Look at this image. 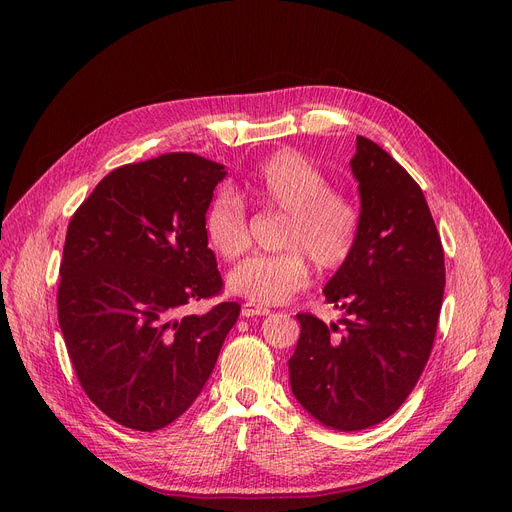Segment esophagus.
<instances>
[{
	"instance_id": "34e87169",
	"label": "esophagus",
	"mask_w": 512,
	"mask_h": 512,
	"mask_svg": "<svg viewBox=\"0 0 512 512\" xmlns=\"http://www.w3.org/2000/svg\"><path fill=\"white\" fill-rule=\"evenodd\" d=\"M243 317H265L269 315V309H265V306H259V304H253V302H245L243 309H241Z\"/></svg>"
}]
</instances>
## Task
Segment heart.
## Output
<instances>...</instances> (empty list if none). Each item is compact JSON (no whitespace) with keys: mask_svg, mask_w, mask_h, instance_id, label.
Returning <instances> with one entry per match:
<instances>
[{"mask_svg":"<svg viewBox=\"0 0 512 512\" xmlns=\"http://www.w3.org/2000/svg\"><path fill=\"white\" fill-rule=\"evenodd\" d=\"M329 179L294 152H278L247 175L243 193L261 206L286 212L278 255H255L228 274V288L259 306H274L309 284V261L331 271L342 267L360 236V210L344 193L329 189ZM203 230L210 247L226 261L249 247L243 201L220 193L206 212Z\"/></svg>","mask_w":512,"mask_h":512,"instance_id":"1","label":"heart"}]
</instances>
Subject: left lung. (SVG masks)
Returning <instances> with one entry per match:
<instances>
[{
	"label": "left lung",
	"instance_id": "1",
	"mask_svg": "<svg viewBox=\"0 0 512 512\" xmlns=\"http://www.w3.org/2000/svg\"><path fill=\"white\" fill-rule=\"evenodd\" d=\"M360 236L323 288L346 317L300 313L290 368L298 403L339 432L387 420L430 358L445 294V251L420 185L381 146L356 138Z\"/></svg>",
	"mask_w": 512,
	"mask_h": 512
}]
</instances>
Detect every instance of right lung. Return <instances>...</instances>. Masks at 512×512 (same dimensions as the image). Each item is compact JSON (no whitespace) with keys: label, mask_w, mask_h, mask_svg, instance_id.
Wrapping results in <instances>:
<instances>
[{"label":"right lung","mask_w":512,"mask_h":512,"mask_svg":"<svg viewBox=\"0 0 512 512\" xmlns=\"http://www.w3.org/2000/svg\"><path fill=\"white\" fill-rule=\"evenodd\" d=\"M224 164L189 152L125 164L102 179L65 234L57 313L90 401L117 424L154 432L183 416L208 383L241 313L222 290L203 220Z\"/></svg>","instance_id":"right-lung-1"}]
</instances>
